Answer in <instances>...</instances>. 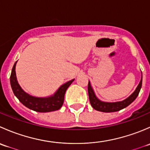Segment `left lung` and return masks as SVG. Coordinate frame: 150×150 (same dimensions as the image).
Listing matches in <instances>:
<instances>
[{"mask_svg":"<svg viewBox=\"0 0 150 150\" xmlns=\"http://www.w3.org/2000/svg\"><path fill=\"white\" fill-rule=\"evenodd\" d=\"M142 85V77L139 84L138 85L137 88H136L135 91L127 99L125 100L122 101V102H102L99 99H97L95 93L93 92V89H92L91 86L90 82L88 81V97L90 103L91 104L92 107L94 110H97V111L103 112H117L119 110H122V109L128 107L129 104H131L137 99L139 93L141 90Z\"/></svg>","mask_w":150,"mask_h":150,"instance_id":"left-lung-1","label":"left lung"}]
</instances>
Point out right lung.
Listing matches in <instances>:
<instances>
[{
	"mask_svg": "<svg viewBox=\"0 0 150 150\" xmlns=\"http://www.w3.org/2000/svg\"><path fill=\"white\" fill-rule=\"evenodd\" d=\"M17 61L13 64L11 74L10 76V82L12 91L15 96L22 104L32 110L38 112H48L59 110L64 103V94L67 88L73 82V80L68 81L58 89L53 96L47 98H38L32 96L25 93L17 82L16 77L15 67Z\"/></svg>",
	"mask_w": 150,
	"mask_h": 150,
	"instance_id": "1",
	"label": "right lung"
}]
</instances>
